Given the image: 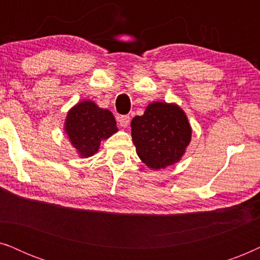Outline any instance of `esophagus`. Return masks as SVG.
Returning <instances> with one entry per match:
<instances>
[{
  "label": "esophagus",
  "mask_w": 260,
  "mask_h": 260,
  "mask_svg": "<svg viewBox=\"0 0 260 260\" xmlns=\"http://www.w3.org/2000/svg\"><path fill=\"white\" fill-rule=\"evenodd\" d=\"M117 119H118L119 125L122 127L129 126V124H130V117L129 116H119V117H117Z\"/></svg>",
  "instance_id": "34e87169"
}]
</instances>
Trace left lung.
Wrapping results in <instances>:
<instances>
[{
	"label": "left lung",
	"instance_id": "left-lung-1",
	"mask_svg": "<svg viewBox=\"0 0 260 260\" xmlns=\"http://www.w3.org/2000/svg\"><path fill=\"white\" fill-rule=\"evenodd\" d=\"M131 136L141 161L159 170L182 158L190 143L191 126L175 103L152 102L143 115L131 120Z\"/></svg>",
	"mask_w": 260,
	"mask_h": 260
}]
</instances>
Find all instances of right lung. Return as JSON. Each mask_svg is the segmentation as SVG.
Returning <instances> with one entry per match:
<instances>
[{
    "label": "right lung",
    "instance_id": "add662e5",
    "mask_svg": "<svg viewBox=\"0 0 260 260\" xmlns=\"http://www.w3.org/2000/svg\"><path fill=\"white\" fill-rule=\"evenodd\" d=\"M63 131L81 158L93 156L101 142L118 131L112 112L99 108L94 102L81 101L67 112Z\"/></svg>",
    "mask_w": 260,
    "mask_h": 260
}]
</instances>
